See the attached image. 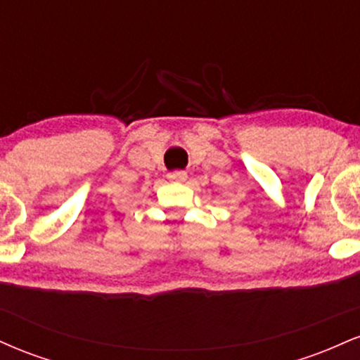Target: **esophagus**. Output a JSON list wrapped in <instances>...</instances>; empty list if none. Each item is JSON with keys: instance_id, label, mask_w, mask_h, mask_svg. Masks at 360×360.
Returning a JSON list of instances; mask_svg holds the SVG:
<instances>
[{"instance_id": "34e87169", "label": "esophagus", "mask_w": 360, "mask_h": 360, "mask_svg": "<svg viewBox=\"0 0 360 360\" xmlns=\"http://www.w3.org/2000/svg\"><path fill=\"white\" fill-rule=\"evenodd\" d=\"M186 177H188V174L183 171H174L169 174V179H171L172 183H183V181H186Z\"/></svg>"}]
</instances>
